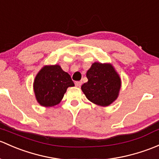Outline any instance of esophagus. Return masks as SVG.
I'll return each instance as SVG.
<instances>
[{"instance_id":"34e87169","label":"esophagus","mask_w":159,"mask_h":159,"mask_svg":"<svg viewBox=\"0 0 159 159\" xmlns=\"http://www.w3.org/2000/svg\"><path fill=\"white\" fill-rule=\"evenodd\" d=\"M81 84H82V81H76V82H75V85H76V87H78V88H79V87H81Z\"/></svg>"}]
</instances>
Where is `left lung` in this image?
I'll return each instance as SVG.
<instances>
[{"label": "left lung", "instance_id": "left-lung-1", "mask_svg": "<svg viewBox=\"0 0 159 159\" xmlns=\"http://www.w3.org/2000/svg\"><path fill=\"white\" fill-rule=\"evenodd\" d=\"M86 76L88 81L81 86V90L90 101L107 107L116 101L121 88V79L111 64L93 63Z\"/></svg>", "mask_w": 159, "mask_h": 159}]
</instances>
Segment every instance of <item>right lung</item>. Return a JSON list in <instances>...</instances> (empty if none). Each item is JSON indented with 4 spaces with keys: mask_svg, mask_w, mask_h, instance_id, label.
I'll list each match as a JSON object with an SVG mask.
<instances>
[{
    "mask_svg": "<svg viewBox=\"0 0 159 159\" xmlns=\"http://www.w3.org/2000/svg\"><path fill=\"white\" fill-rule=\"evenodd\" d=\"M75 86L71 76L58 65L46 66L33 82L35 96L41 106L52 107L60 103L68 87Z\"/></svg>",
    "mask_w": 159,
    "mask_h": 159,
    "instance_id": "1",
    "label": "right lung"
}]
</instances>
